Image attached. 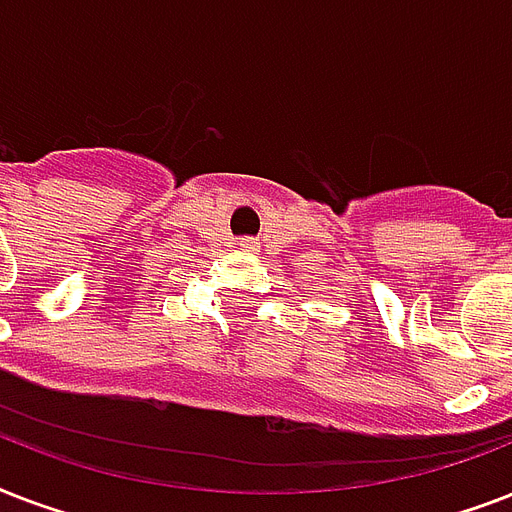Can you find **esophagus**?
<instances>
[{"label":"esophagus","mask_w":512,"mask_h":512,"mask_svg":"<svg viewBox=\"0 0 512 512\" xmlns=\"http://www.w3.org/2000/svg\"><path fill=\"white\" fill-rule=\"evenodd\" d=\"M239 247L244 249V252H255L257 244H255V239H241V241H239Z\"/></svg>","instance_id":"obj_1"}]
</instances>
